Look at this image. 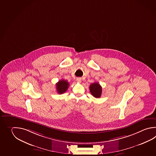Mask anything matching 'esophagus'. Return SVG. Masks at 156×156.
I'll return each mask as SVG.
<instances>
[{
    "label": "esophagus",
    "instance_id": "esophagus-1",
    "mask_svg": "<svg viewBox=\"0 0 156 156\" xmlns=\"http://www.w3.org/2000/svg\"><path fill=\"white\" fill-rule=\"evenodd\" d=\"M76 80L78 83H81V82H82V78H77Z\"/></svg>",
    "mask_w": 156,
    "mask_h": 156
}]
</instances>
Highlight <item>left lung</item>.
<instances>
[{"instance_id":"1","label":"left lung","mask_w":156,"mask_h":156,"mask_svg":"<svg viewBox=\"0 0 156 156\" xmlns=\"http://www.w3.org/2000/svg\"><path fill=\"white\" fill-rule=\"evenodd\" d=\"M90 93L95 98H100L102 94V87L99 83H95L91 84L89 86Z\"/></svg>"}]
</instances>
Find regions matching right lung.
Masks as SVG:
<instances>
[{
  "label": "right lung",
  "mask_w": 156,
  "mask_h": 156,
  "mask_svg": "<svg viewBox=\"0 0 156 156\" xmlns=\"http://www.w3.org/2000/svg\"><path fill=\"white\" fill-rule=\"evenodd\" d=\"M69 84L66 80H59L56 84V88L59 94H62L66 92L68 89Z\"/></svg>",
  "instance_id": "right-lung-1"
}]
</instances>
